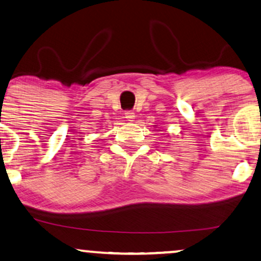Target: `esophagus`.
I'll list each match as a JSON object with an SVG mask.
<instances>
[{
    "label": "esophagus",
    "instance_id": "1",
    "mask_svg": "<svg viewBox=\"0 0 261 261\" xmlns=\"http://www.w3.org/2000/svg\"><path fill=\"white\" fill-rule=\"evenodd\" d=\"M136 115H135V113L133 111H126L125 112V118L127 119V121H134V119Z\"/></svg>",
    "mask_w": 261,
    "mask_h": 261
}]
</instances>
